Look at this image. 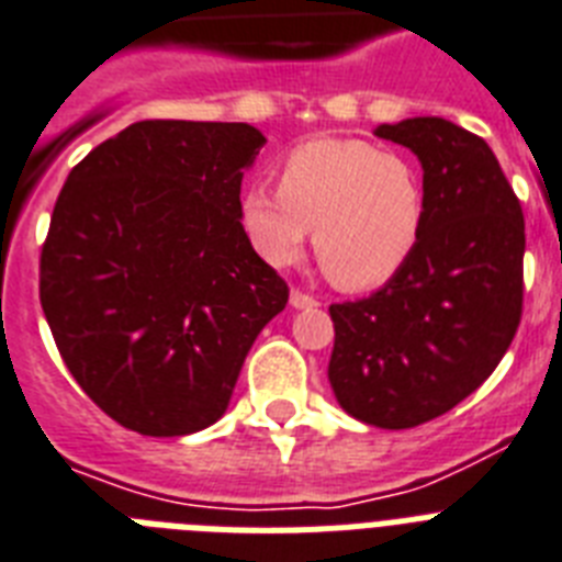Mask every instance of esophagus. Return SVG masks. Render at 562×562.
Wrapping results in <instances>:
<instances>
[{
  "instance_id": "obj_1",
  "label": "esophagus",
  "mask_w": 562,
  "mask_h": 562,
  "mask_svg": "<svg viewBox=\"0 0 562 562\" xmlns=\"http://www.w3.org/2000/svg\"><path fill=\"white\" fill-rule=\"evenodd\" d=\"M289 303H291V308H300V312H308V308H317V300H314V296H308V294H303V291H291V296H289Z\"/></svg>"
}]
</instances>
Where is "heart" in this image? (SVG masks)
Returning a JSON list of instances; mask_svg holds the SVG:
<instances>
[{
	"label": "heart",
	"instance_id": "1",
	"mask_svg": "<svg viewBox=\"0 0 562 562\" xmlns=\"http://www.w3.org/2000/svg\"><path fill=\"white\" fill-rule=\"evenodd\" d=\"M427 199L407 158L355 138H314L285 155L280 187L241 193V227L277 268L314 254L335 285L381 289L413 259L424 234Z\"/></svg>",
	"mask_w": 562,
	"mask_h": 562
}]
</instances>
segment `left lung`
I'll return each mask as SVG.
<instances>
[{"label":"left lung","mask_w":562,"mask_h":562,"mask_svg":"<svg viewBox=\"0 0 562 562\" xmlns=\"http://www.w3.org/2000/svg\"><path fill=\"white\" fill-rule=\"evenodd\" d=\"M418 158L424 234L384 289L328 308V384L358 422L407 430L453 409L508 352L522 314L526 222L494 149L445 117L381 123Z\"/></svg>","instance_id":"obj_1"}]
</instances>
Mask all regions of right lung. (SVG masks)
Masks as SVG:
<instances>
[{
	"label": "right lung",
	"mask_w": 562,
	"mask_h": 562,
	"mask_svg": "<svg viewBox=\"0 0 562 562\" xmlns=\"http://www.w3.org/2000/svg\"><path fill=\"white\" fill-rule=\"evenodd\" d=\"M250 123L140 121L91 149L54 204L40 303L68 372L140 436L225 415L257 335L289 303L241 227Z\"/></svg>",
	"instance_id": "1"
}]
</instances>
